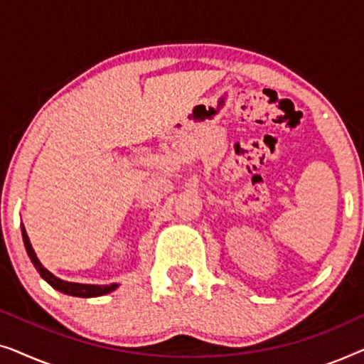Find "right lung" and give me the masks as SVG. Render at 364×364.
<instances>
[{
	"label": "right lung",
	"mask_w": 364,
	"mask_h": 364,
	"mask_svg": "<svg viewBox=\"0 0 364 364\" xmlns=\"http://www.w3.org/2000/svg\"><path fill=\"white\" fill-rule=\"evenodd\" d=\"M21 233H23V242H24V248H26L28 252V257L31 258L34 268H36L39 275H41L43 280H46L49 285H51L54 290L61 291V293H66V295H73V296H82V298H92V296H101V295H107V293H111L116 290L119 287L117 283H111V285H84V283H74V282H64L61 278L54 277L51 272L46 270L41 265V262L38 260L36 253H34L33 247H31V242H29L28 238V233H26V228L21 223Z\"/></svg>",
	"instance_id": "1"
}]
</instances>
